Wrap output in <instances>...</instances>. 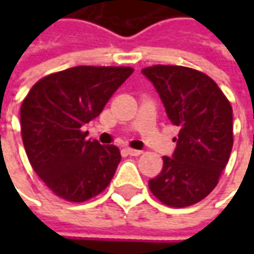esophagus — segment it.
Instances as JSON below:
<instances>
[{
    "mask_svg": "<svg viewBox=\"0 0 254 254\" xmlns=\"http://www.w3.org/2000/svg\"><path fill=\"white\" fill-rule=\"evenodd\" d=\"M124 151L127 152V154H130L132 157H137V155H141L142 151L141 150H134V148H126Z\"/></svg>",
    "mask_w": 254,
    "mask_h": 254,
    "instance_id": "1",
    "label": "esophagus"
}]
</instances>
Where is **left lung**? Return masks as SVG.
I'll use <instances>...</instances> for the list:
<instances>
[{
  "label": "left lung",
  "instance_id": "obj_1",
  "mask_svg": "<svg viewBox=\"0 0 254 254\" xmlns=\"http://www.w3.org/2000/svg\"><path fill=\"white\" fill-rule=\"evenodd\" d=\"M154 84L168 119L180 127L172 157L148 181L152 195L171 208L206 198L218 185L233 147V112L228 97L208 74L177 64L141 70Z\"/></svg>",
  "mask_w": 254,
  "mask_h": 254
}]
</instances>
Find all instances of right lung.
Returning <instances> with one entry per match:
<instances>
[{
  "instance_id": "1",
  "label": "right lung",
  "mask_w": 254,
  "mask_h": 254,
  "mask_svg": "<svg viewBox=\"0 0 254 254\" xmlns=\"http://www.w3.org/2000/svg\"><path fill=\"white\" fill-rule=\"evenodd\" d=\"M128 66H74L39 79L21 104V135L34 171L56 196L84 202L102 193L122 160L116 145L87 140L86 123L132 73Z\"/></svg>"
}]
</instances>
